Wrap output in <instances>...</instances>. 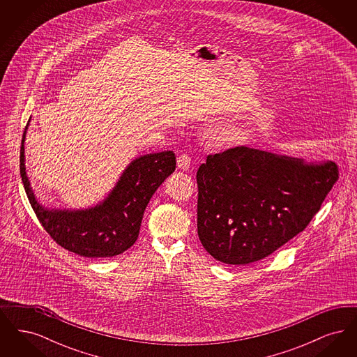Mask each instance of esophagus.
Here are the masks:
<instances>
[{
  "label": "esophagus",
  "instance_id": "34e87169",
  "mask_svg": "<svg viewBox=\"0 0 357 357\" xmlns=\"http://www.w3.org/2000/svg\"><path fill=\"white\" fill-rule=\"evenodd\" d=\"M190 163H191V159H190V156H188L187 153L179 155V158H178V160H176V165H178V169H179V170H188Z\"/></svg>",
  "mask_w": 357,
  "mask_h": 357
}]
</instances>
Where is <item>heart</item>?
I'll return each mask as SVG.
<instances>
[{"instance_id": "obj_1", "label": "heart", "mask_w": 357, "mask_h": 357, "mask_svg": "<svg viewBox=\"0 0 357 357\" xmlns=\"http://www.w3.org/2000/svg\"><path fill=\"white\" fill-rule=\"evenodd\" d=\"M252 131L246 128H230L223 132V140L229 144H243L252 139Z\"/></svg>"}]
</instances>
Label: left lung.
Returning a JSON list of instances; mask_svg holds the SVG:
<instances>
[{
	"label": "left lung",
	"mask_w": 357,
	"mask_h": 357,
	"mask_svg": "<svg viewBox=\"0 0 357 357\" xmlns=\"http://www.w3.org/2000/svg\"><path fill=\"white\" fill-rule=\"evenodd\" d=\"M337 179L332 160L243 146L208 155L197 172L201 243L223 264L264 259L305 229Z\"/></svg>",
	"instance_id": "obj_1"
}]
</instances>
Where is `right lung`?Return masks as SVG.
I'll return each mask as SVG.
<instances>
[{
  "label": "right lung",
  "mask_w": 357,
  "mask_h": 357,
  "mask_svg": "<svg viewBox=\"0 0 357 357\" xmlns=\"http://www.w3.org/2000/svg\"><path fill=\"white\" fill-rule=\"evenodd\" d=\"M29 121L21 142L20 174L43 227L60 246L82 257H114L130 249L137 239L144 210L153 192L175 171V153L162 151L137 156L121 172L108 195L95 206L50 208L38 202L26 175L24 143Z\"/></svg>",
  "instance_id": "1"
}]
</instances>
